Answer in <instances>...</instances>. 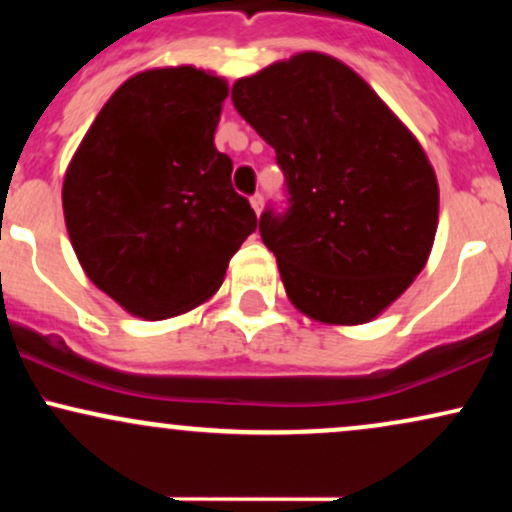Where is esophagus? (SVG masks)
<instances>
[{
    "label": "esophagus",
    "mask_w": 512,
    "mask_h": 512,
    "mask_svg": "<svg viewBox=\"0 0 512 512\" xmlns=\"http://www.w3.org/2000/svg\"><path fill=\"white\" fill-rule=\"evenodd\" d=\"M250 204H252V209H255V214L260 216V211H262V204H264V197L260 195V192H257V195H252V197H250Z\"/></svg>",
    "instance_id": "1"
}]
</instances>
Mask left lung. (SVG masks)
Instances as JSON below:
<instances>
[{"instance_id":"1","label":"left lung","mask_w":512,"mask_h":512,"mask_svg":"<svg viewBox=\"0 0 512 512\" xmlns=\"http://www.w3.org/2000/svg\"><path fill=\"white\" fill-rule=\"evenodd\" d=\"M276 151L286 207L262 211V243L291 303L332 325L368 322L424 269L438 182L411 132L356 72L303 52L231 91Z\"/></svg>"}]
</instances>
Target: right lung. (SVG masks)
Returning <instances> with one entry per match:
<instances>
[{"label":"right lung","instance_id":"add662e5","mask_svg":"<svg viewBox=\"0 0 512 512\" xmlns=\"http://www.w3.org/2000/svg\"><path fill=\"white\" fill-rule=\"evenodd\" d=\"M226 93V81L195 67L132 76L64 175V221L81 267L144 320L207 301L257 228L233 190V161L214 146Z\"/></svg>","mask_w":512,"mask_h":512}]
</instances>
